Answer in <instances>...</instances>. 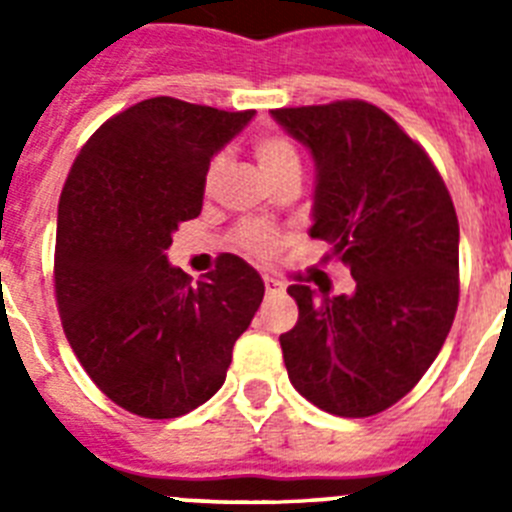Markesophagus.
Listing matches in <instances>:
<instances>
[{
	"mask_svg": "<svg viewBox=\"0 0 512 512\" xmlns=\"http://www.w3.org/2000/svg\"><path fill=\"white\" fill-rule=\"evenodd\" d=\"M264 287H266V295H279V292H284V284L282 282H277V279L274 277H269V274H266L264 277Z\"/></svg>",
	"mask_w": 512,
	"mask_h": 512,
	"instance_id": "esophagus-1",
	"label": "esophagus"
}]
</instances>
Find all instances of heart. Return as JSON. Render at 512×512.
<instances>
[{"mask_svg":"<svg viewBox=\"0 0 512 512\" xmlns=\"http://www.w3.org/2000/svg\"><path fill=\"white\" fill-rule=\"evenodd\" d=\"M253 153H256V161H259V166L264 174L277 171L279 166L289 164V161H297L295 148L289 146L287 140L271 138V135L269 138L256 140V143H253ZM223 169H225V158L217 156L205 174L207 189H210L212 184L220 179ZM241 241H243V246H246L248 251L256 253V256H271V253H274V248H277L279 238H277V233H274L271 228H266V225H248V228H243Z\"/></svg>","mask_w":512,"mask_h":512,"instance_id":"heart-1","label":"heart"}]
</instances>
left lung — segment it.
I'll list each match as a JSON object with an SVG mask.
<instances>
[{
	"instance_id": "8db88e82",
	"label": "left lung",
	"mask_w": 512,
	"mask_h": 512,
	"mask_svg": "<svg viewBox=\"0 0 512 512\" xmlns=\"http://www.w3.org/2000/svg\"><path fill=\"white\" fill-rule=\"evenodd\" d=\"M315 164L312 238L351 269V295L305 284L279 336L289 382L341 418L395 405L449 336L459 302V220L431 158L369 102L271 110Z\"/></svg>"
}]
</instances>
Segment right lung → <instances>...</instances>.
<instances>
[{"label":"right lung","instance_id":"right-lung-1","mask_svg":"<svg viewBox=\"0 0 512 512\" xmlns=\"http://www.w3.org/2000/svg\"><path fill=\"white\" fill-rule=\"evenodd\" d=\"M253 115L138 102L87 140L63 187V330L92 382L140 418H179L210 400L264 300L259 271L238 256L197 284L166 256L176 228L202 212L210 161Z\"/></svg>","mask_w":512,"mask_h":512}]
</instances>
